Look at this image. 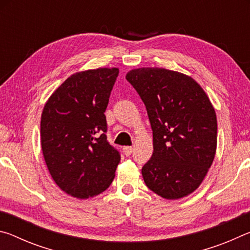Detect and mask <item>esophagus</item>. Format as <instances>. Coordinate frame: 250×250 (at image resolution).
I'll list each match as a JSON object with an SVG mask.
<instances>
[{
	"instance_id": "34e87169",
	"label": "esophagus",
	"mask_w": 250,
	"mask_h": 250,
	"mask_svg": "<svg viewBox=\"0 0 250 250\" xmlns=\"http://www.w3.org/2000/svg\"><path fill=\"white\" fill-rule=\"evenodd\" d=\"M124 152H125V154L126 156H129V155L132 154L133 147H132V146H125V147H124Z\"/></svg>"
}]
</instances>
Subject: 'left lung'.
Wrapping results in <instances>:
<instances>
[{
    "label": "left lung",
    "instance_id": "1",
    "mask_svg": "<svg viewBox=\"0 0 250 250\" xmlns=\"http://www.w3.org/2000/svg\"><path fill=\"white\" fill-rule=\"evenodd\" d=\"M125 78L145 103L153 131V154L142 167L146 185L167 200L189 195L216 153L217 119L209 98L179 71L143 67Z\"/></svg>",
    "mask_w": 250,
    "mask_h": 250
}]
</instances>
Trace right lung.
Wrapping results in <instances>:
<instances>
[{"label":"right lung","mask_w":250,"mask_h":250,"mask_svg":"<svg viewBox=\"0 0 250 250\" xmlns=\"http://www.w3.org/2000/svg\"><path fill=\"white\" fill-rule=\"evenodd\" d=\"M118 68L80 71L67 78L45 104L41 145L55 183L80 200L107 189L120 162L107 141L104 111Z\"/></svg>","instance_id":"1"}]
</instances>
